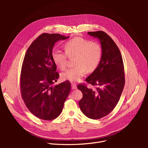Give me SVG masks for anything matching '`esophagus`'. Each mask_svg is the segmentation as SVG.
<instances>
[{
  "label": "esophagus",
  "mask_w": 148,
  "mask_h": 148,
  "mask_svg": "<svg viewBox=\"0 0 148 148\" xmlns=\"http://www.w3.org/2000/svg\"><path fill=\"white\" fill-rule=\"evenodd\" d=\"M71 88H72L73 90H75V89H77V87L76 84H71Z\"/></svg>",
  "instance_id": "34e87169"
}]
</instances>
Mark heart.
<instances>
[{
  "label": "heart",
  "instance_id": "heart-1",
  "mask_svg": "<svg viewBox=\"0 0 148 148\" xmlns=\"http://www.w3.org/2000/svg\"><path fill=\"white\" fill-rule=\"evenodd\" d=\"M65 52L54 50L52 57L55 64L64 70L69 57H75L73 68L67 69L61 74L62 80L76 82L86 74L94 71L99 64L102 57L100 45L82 37H75L67 41L64 45Z\"/></svg>",
  "mask_w": 148,
  "mask_h": 148
}]
</instances>
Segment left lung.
<instances>
[{
  "instance_id": "1",
  "label": "left lung",
  "mask_w": 148,
  "mask_h": 148,
  "mask_svg": "<svg viewBox=\"0 0 148 148\" xmlns=\"http://www.w3.org/2000/svg\"><path fill=\"white\" fill-rule=\"evenodd\" d=\"M88 34L99 41L102 57L98 67L86 79L97 87L92 90L82 84L77 87L83 94L79 106L88 118L97 119L109 114L118 103L125 84L124 67L118 46L106 33Z\"/></svg>"
}]
</instances>
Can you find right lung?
I'll list each match as a JSON object with an SVG mask.
<instances>
[{"label":"right lung","instance_id":"right-lung-1","mask_svg":"<svg viewBox=\"0 0 148 148\" xmlns=\"http://www.w3.org/2000/svg\"><path fill=\"white\" fill-rule=\"evenodd\" d=\"M69 37L43 33L33 42L25 54L21 71V94L30 112L41 119L57 118L70 94L69 81L53 86L59 74L52 57L56 42Z\"/></svg>","mask_w":148,"mask_h":148}]
</instances>
